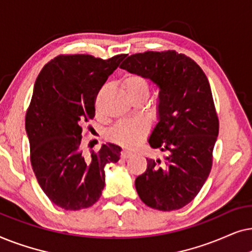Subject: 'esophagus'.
<instances>
[{"mask_svg": "<svg viewBox=\"0 0 252 252\" xmlns=\"http://www.w3.org/2000/svg\"><path fill=\"white\" fill-rule=\"evenodd\" d=\"M130 156H132V153H130V151H128V150L122 151V158H124V159H126V158H128Z\"/></svg>", "mask_w": 252, "mask_h": 252, "instance_id": "1", "label": "esophagus"}]
</instances>
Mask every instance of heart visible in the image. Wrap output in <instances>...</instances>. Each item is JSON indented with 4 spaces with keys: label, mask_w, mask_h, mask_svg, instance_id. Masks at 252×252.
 Returning a JSON list of instances; mask_svg holds the SVG:
<instances>
[{
    "label": "heart",
    "mask_w": 252,
    "mask_h": 252,
    "mask_svg": "<svg viewBox=\"0 0 252 252\" xmlns=\"http://www.w3.org/2000/svg\"><path fill=\"white\" fill-rule=\"evenodd\" d=\"M122 87L127 97L132 99L149 96V84L140 74H127L122 80ZM149 133V127L144 122H120L109 132V139L126 148L139 144Z\"/></svg>",
    "instance_id": "1"
}]
</instances>
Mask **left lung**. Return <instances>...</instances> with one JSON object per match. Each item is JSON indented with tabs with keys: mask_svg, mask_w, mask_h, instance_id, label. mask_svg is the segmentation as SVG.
Segmentation results:
<instances>
[{
	"mask_svg": "<svg viewBox=\"0 0 252 252\" xmlns=\"http://www.w3.org/2000/svg\"><path fill=\"white\" fill-rule=\"evenodd\" d=\"M120 68L157 86V118L149 140L167 153L164 161L148 159L135 180L141 201L160 211L184 208L198 194L212 167L219 120L208 78L191 58L174 50L128 56Z\"/></svg>",
	"mask_w": 252,
	"mask_h": 252,
	"instance_id": "left-lung-1",
	"label": "left lung"
}]
</instances>
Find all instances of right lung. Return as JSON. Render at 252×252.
<instances>
[{
  "label": "right lung",
  "mask_w": 252,
  "mask_h": 252,
  "mask_svg": "<svg viewBox=\"0 0 252 252\" xmlns=\"http://www.w3.org/2000/svg\"><path fill=\"white\" fill-rule=\"evenodd\" d=\"M124 58L62 55L37 75L25 118L31 164L44 194L62 209L95 204L105 186V165L119 160V146L102 144L86 156L80 143L81 125L95 116L96 95Z\"/></svg>",
  "instance_id": "right-lung-1"
}]
</instances>
